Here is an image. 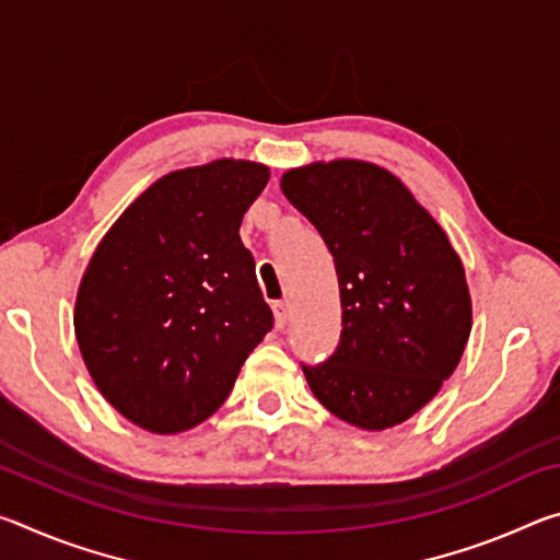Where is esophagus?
Here are the masks:
<instances>
[{
  "label": "esophagus",
  "mask_w": 560,
  "mask_h": 560,
  "mask_svg": "<svg viewBox=\"0 0 560 560\" xmlns=\"http://www.w3.org/2000/svg\"><path fill=\"white\" fill-rule=\"evenodd\" d=\"M289 316H291V306H289V301H287V299L273 301V318H277V326H279V328L287 326Z\"/></svg>",
  "instance_id": "34e87169"
}]
</instances>
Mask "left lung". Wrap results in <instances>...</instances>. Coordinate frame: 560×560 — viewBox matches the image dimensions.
Instances as JSON below:
<instances>
[{"label":"left lung","mask_w":560,"mask_h":560,"mask_svg":"<svg viewBox=\"0 0 560 560\" xmlns=\"http://www.w3.org/2000/svg\"><path fill=\"white\" fill-rule=\"evenodd\" d=\"M289 202L334 254L343 330L334 355L303 363L340 420L387 430L428 405L471 330L464 267L447 234L387 170L334 160L289 170Z\"/></svg>","instance_id":"left-lung-1"}]
</instances>
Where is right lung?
<instances>
[{
    "label": "right lung",
    "mask_w": 560,
    "mask_h": 560,
    "mask_svg": "<svg viewBox=\"0 0 560 560\" xmlns=\"http://www.w3.org/2000/svg\"><path fill=\"white\" fill-rule=\"evenodd\" d=\"M269 167L214 160L160 177L103 236L73 328L103 397L150 432L207 420L273 326L240 226Z\"/></svg>",
    "instance_id": "1"
}]
</instances>
